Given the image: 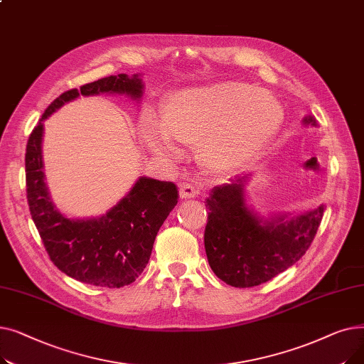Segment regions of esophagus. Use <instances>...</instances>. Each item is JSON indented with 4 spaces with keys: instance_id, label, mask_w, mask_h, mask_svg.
<instances>
[{
    "instance_id": "esophagus-1",
    "label": "esophagus",
    "mask_w": 364,
    "mask_h": 364,
    "mask_svg": "<svg viewBox=\"0 0 364 364\" xmlns=\"http://www.w3.org/2000/svg\"><path fill=\"white\" fill-rule=\"evenodd\" d=\"M196 195H198L196 187H193L190 183H181L180 184L181 199H192V198H196Z\"/></svg>"
}]
</instances>
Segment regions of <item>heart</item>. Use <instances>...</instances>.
I'll return each mask as SVG.
<instances>
[{"mask_svg": "<svg viewBox=\"0 0 364 364\" xmlns=\"http://www.w3.org/2000/svg\"><path fill=\"white\" fill-rule=\"evenodd\" d=\"M284 112L273 94L246 82H221L171 95L162 109V131L146 127L143 140L169 155V140L196 146V156L213 172L233 171L269 144Z\"/></svg>", "mask_w": 364, "mask_h": 364, "instance_id": "heart-1", "label": "heart"}]
</instances>
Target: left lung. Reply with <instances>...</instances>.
<instances>
[{"label":"left lung","instance_id":"8db88e82","mask_svg":"<svg viewBox=\"0 0 364 364\" xmlns=\"http://www.w3.org/2000/svg\"><path fill=\"white\" fill-rule=\"evenodd\" d=\"M304 124L317 127L313 117ZM246 177L215 186L205 202V251L218 279L235 288H252L288 270L307 252L323 218V205L288 220H264L246 206Z\"/></svg>","mask_w":364,"mask_h":364}]
</instances>
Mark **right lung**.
Wrapping results in <instances>:
<instances>
[{
  "mask_svg": "<svg viewBox=\"0 0 364 364\" xmlns=\"http://www.w3.org/2000/svg\"><path fill=\"white\" fill-rule=\"evenodd\" d=\"M102 92L143 95L140 75H110L60 94L32 129L25 155L26 196L32 220L53 264L69 277L102 288H122L136 280L149 262L161 225L178 202L177 186L140 177L129 193L106 215L72 220L50 199L43 164L44 119L80 95Z\"/></svg>",
  "mask_w": 364,
  "mask_h": 364,
  "instance_id": "add662e5",
  "label": "right lung"
}]
</instances>
